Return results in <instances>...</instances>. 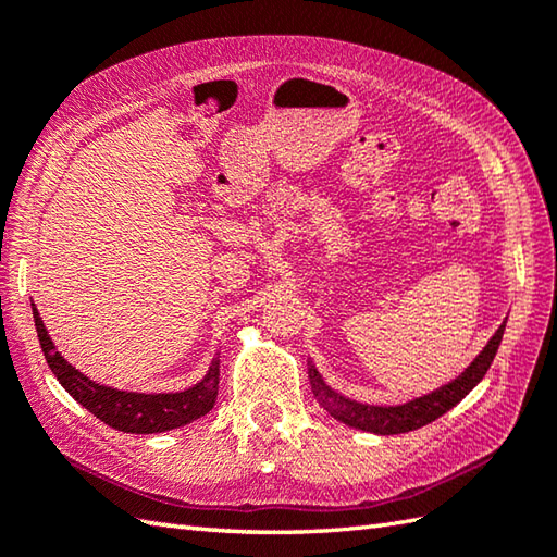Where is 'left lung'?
<instances>
[{"instance_id": "left-lung-1", "label": "left lung", "mask_w": 557, "mask_h": 557, "mask_svg": "<svg viewBox=\"0 0 557 557\" xmlns=\"http://www.w3.org/2000/svg\"><path fill=\"white\" fill-rule=\"evenodd\" d=\"M503 333H505V323L498 327V333L491 337L488 345L483 347L479 357L471 361L469 369L459 377H455L453 383H447L441 389H435V393L423 395L399 407H373V405H361V401L342 397L339 393H335V389H330L323 383L321 373H318L313 366L309 369V381L313 387V395L318 397V401H321V407L337 421L354 425V429L377 433V435L409 433V431L421 429L425 423L435 421L437 417H443L445 411L453 409L459 399H465L471 389L479 385L481 377L491 369L495 351L500 347Z\"/></svg>"}]
</instances>
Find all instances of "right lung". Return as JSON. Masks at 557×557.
Segmentation results:
<instances>
[{"label":"right lung","instance_id":"add662e5","mask_svg":"<svg viewBox=\"0 0 557 557\" xmlns=\"http://www.w3.org/2000/svg\"><path fill=\"white\" fill-rule=\"evenodd\" d=\"M35 330L45 354V361L50 366L54 377L78 405L86 407L92 417H98L116 431L124 433H162L180 429L191 423L212 409L218 399L220 383V361L215 359L210 371L200 383L184 389V393H162V395H144V393H122V389L104 387L92 383L90 377L78 373L62 354L52 345L50 335L42 325V318L33 304Z\"/></svg>","mask_w":557,"mask_h":557}]
</instances>
